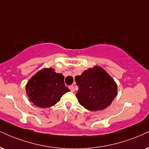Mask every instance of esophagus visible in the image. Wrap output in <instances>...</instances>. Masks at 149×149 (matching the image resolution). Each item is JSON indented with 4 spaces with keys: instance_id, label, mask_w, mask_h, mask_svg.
Returning a JSON list of instances; mask_svg holds the SVG:
<instances>
[{
    "instance_id": "obj_1",
    "label": "esophagus",
    "mask_w": 149,
    "mask_h": 149,
    "mask_svg": "<svg viewBox=\"0 0 149 149\" xmlns=\"http://www.w3.org/2000/svg\"><path fill=\"white\" fill-rule=\"evenodd\" d=\"M69 88L70 89V91H71L72 92H74V86H73V85H71V86H69Z\"/></svg>"
}]
</instances>
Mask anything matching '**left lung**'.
Returning a JSON list of instances; mask_svg holds the SVG:
<instances>
[{"mask_svg":"<svg viewBox=\"0 0 149 149\" xmlns=\"http://www.w3.org/2000/svg\"><path fill=\"white\" fill-rule=\"evenodd\" d=\"M79 89L78 102L91 111L104 110L111 104L117 95V87L113 78L100 66H95L75 77Z\"/></svg>","mask_w":149,"mask_h":149,"instance_id":"8db88e82","label":"left lung"}]
</instances>
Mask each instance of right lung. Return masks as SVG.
<instances>
[{
    "instance_id": "obj_1",
    "label": "right lung",
    "mask_w": 149,
    "mask_h": 149,
    "mask_svg": "<svg viewBox=\"0 0 149 149\" xmlns=\"http://www.w3.org/2000/svg\"><path fill=\"white\" fill-rule=\"evenodd\" d=\"M69 91L64 84L63 74L55 72L52 68H44L38 71L26 85V93L30 100L40 108L54 106Z\"/></svg>"
}]
</instances>
